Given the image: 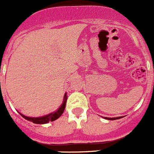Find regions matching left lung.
Returning <instances> with one entry per match:
<instances>
[{
  "mask_svg": "<svg viewBox=\"0 0 154 154\" xmlns=\"http://www.w3.org/2000/svg\"><path fill=\"white\" fill-rule=\"evenodd\" d=\"M122 118H123L122 116V117H116V118H105L106 119H108V120H116V119H122Z\"/></svg>",
  "mask_w": 154,
  "mask_h": 154,
  "instance_id": "1",
  "label": "left lung"
}]
</instances>
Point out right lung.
<instances>
[{
    "label": "right lung",
    "instance_id": "obj_1",
    "mask_svg": "<svg viewBox=\"0 0 154 154\" xmlns=\"http://www.w3.org/2000/svg\"><path fill=\"white\" fill-rule=\"evenodd\" d=\"M66 93L65 94L64 96V100H63V104L61 105V106L58 109V110L54 112L51 113V114H48L47 116H42V117L39 118H30V117H27V116H24V115L21 114V116H22L24 119H25L26 120L29 121V122H33L34 124H39V125H42V124H47L48 122H54V121L57 120V119L60 117L62 116V114L63 113L65 110V107H66V103L67 101V96H66Z\"/></svg>",
    "mask_w": 154,
    "mask_h": 154
}]
</instances>
